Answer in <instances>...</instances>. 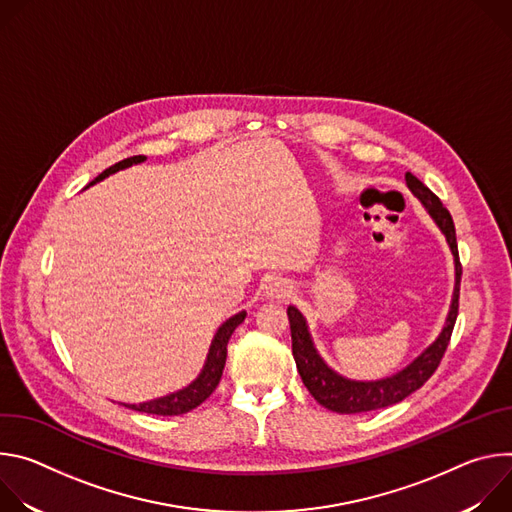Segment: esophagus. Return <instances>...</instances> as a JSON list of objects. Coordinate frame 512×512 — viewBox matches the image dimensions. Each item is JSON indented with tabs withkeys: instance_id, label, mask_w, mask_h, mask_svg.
Wrapping results in <instances>:
<instances>
[{
	"instance_id": "34e87169",
	"label": "esophagus",
	"mask_w": 512,
	"mask_h": 512,
	"mask_svg": "<svg viewBox=\"0 0 512 512\" xmlns=\"http://www.w3.org/2000/svg\"><path fill=\"white\" fill-rule=\"evenodd\" d=\"M265 294L269 298H287L291 294V285L281 277H269L265 283Z\"/></svg>"
}]
</instances>
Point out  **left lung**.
Segmentation results:
<instances>
[{
    "mask_svg": "<svg viewBox=\"0 0 512 512\" xmlns=\"http://www.w3.org/2000/svg\"><path fill=\"white\" fill-rule=\"evenodd\" d=\"M405 182H407V188L413 192V196H417L419 202L425 206L435 225L440 227V231L446 235V241L454 255L456 285H454V296H452L450 312L446 318V326L440 332V336L435 338V342H431L411 364H407L403 371L379 381H350L328 367L312 342L304 314L296 306H289L287 318H289V330H291V352H294L298 373L306 389L312 393V397L322 407L336 413H362V411L383 409L409 397L413 391L423 387V383L435 373L437 367H440L442 356L454 332L458 306H460L458 300H460L462 265L458 257V243H456V229H454L452 214L442 204V200L437 198L421 180H417L411 172L405 174Z\"/></svg>",
    "mask_w": 512,
    "mask_h": 512,
    "instance_id": "left-lung-1",
    "label": "left lung"
}]
</instances>
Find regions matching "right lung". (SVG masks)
Returning <instances> with one entry per match:
<instances>
[{
	"label": "right lung",
	"mask_w": 512,
	"mask_h": 512,
	"mask_svg": "<svg viewBox=\"0 0 512 512\" xmlns=\"http://www.w3.org/2000/svg\"><path fill=\"white\" fill-rule=\"evenodd\" d=\"M141 162H145V156H133V158L121 160L115 166L107 168L103 174H99L89 186L105 180L107 176H111V174H115L123 168H129V166L141 164ZM245 316H247V312L243 310V312L231 316L221 328L216 330V334L210 342V348H208V356H206L204 367H202L200 375L188 387H184L176 393H170L166 397H160V399L139 403V405H127V403H121V405L129 407V409H135V411H141V413H152V415H182V413L192 411L200 403H204L212 395L218 381H221V377H223V369H225V362H227L229 338L235 332V328L245 320Z\"/></svg>",
	"instance_id": "1"
}]
</instances>
